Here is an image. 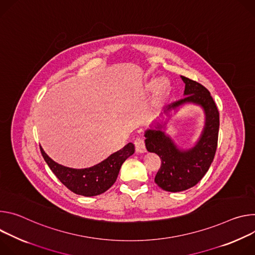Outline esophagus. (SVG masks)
I'll return each mask as SVG.
<instances>
[{
  "label": "esophagus",
  "mask_w": 255,
  "mask_h": 255,
  "mask_svg": "<svg viewBox=\"0 0 255 255\" xmlns=\"http://www.w3.org/2000/svg\"><path fill=\"white\" fill-rule=\"evenodd\" d=\"M134 146H135V151L137 153H145L146 150V146H145V139L140 136H137L134 139Z\"/></svg>",
  "instance_id": "obj_1"
}]
</instances>
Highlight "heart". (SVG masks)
<instances>
[{
  "mask_svg": "<svg viewBox=\"0 0 255 255\" xmlns=\"http://www.w3.org/2000/svg\"><path fill=\"white\" fill-rule=\"evenodd\" d=\"M155 87H156V90H157L158 97L162 98V97H164L168 94L169 89H170V84H169L168 80L161 79L158 82H157V80H152L147 85L148 90H153Z\"/></svg>",
  "mask_w": 255,
  "mask_h": 255,
  "instance_id": "1",
  "label": "heart"
}]
</instances>
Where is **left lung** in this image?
Returning a JSON list of instances; mask_svg holds the SVG:
<instances>
[{"label":"left lung","instance_id":"left-lung-1","mask_svg":"<svg viewBox=\"0 0 255 255\" xmlns=\"http://www.w3.org/2000/svg\"><path fill=\"white\" fill-rule=\"evenodd\" d=\"M185 84L184 98L167 105L164 113L177 107L192 103L200 105L206 116L205 128L196 144L188 149L177 148L171 137L162 130L164 126L157 124L155 128L146 130L145 143L149 152L156 153L161 159V166L155 176V182L166 191L177 192L199 183L208 172L214 160L220 127L218 107L209 90L202 84L181 76Z\"/></svg>","mask_w":255,"mask_h":255}]
</instances>
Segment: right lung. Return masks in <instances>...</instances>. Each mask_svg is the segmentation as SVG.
<instances>
[{"label":"right lung","instance_id":"1","mask_svg":"<svg viewBox=\"0 0 255 255\" xmlns=\"http://www.w3.org/2000/svg\"><path fill=\"white\" fill-rule=\"evenodd\" d=\"M40 152L50 170L66 187L76 194L94 196L105 192L117 181L123 163L134 153V146L128 143L99 164L84 169L69 168L54 162L41 147Z\"/></svg>","mask_w":255,"mask_h":255}]
</instances>
